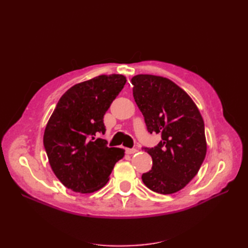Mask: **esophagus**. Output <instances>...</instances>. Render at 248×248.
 Masks as SVG:
<instances>
[{"mask_svg": "<svg viewBox=\"0 0 248 248\" xmlns=\"http://www.w3.org/2000/svg\"><path fill=\"white\" fill-rule=\"evenodd\" d=\"M137 152H138L137 149H126V153L129 154V155L134 154V153H137Z\"/></svg>", "mask_w": 248, "mask_h": 248, "instance_id": "1", "label": "esophagus"}]
</instances>
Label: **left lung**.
Segmentation results:
<instances>
[{"label":"left lung","instance_id":"left-lung-1","mask_svg":"<svg viewBox=\"0 0 248 248\" xmlns=\"http://www.w3.org/2000/svg\"><path fill=\"white\" fill-rule=\"evenodd\" d=\"M131 82L148 131L161 134L156 147L144 148L153 167L141 180L154 192L175 193L191 181L205 159L204 120L190 96L170 79L138 74Z\"/></svg>","mask_w":248,"mask_h":248}]
</instances>
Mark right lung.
Masks as SVG:
<instances>
[{"label":"right lung","instance_id":"add662e5","mask_svg":"<svg viewBox=\"0 0 248 248\" xmlns=\"http://www.w3.org/2000/svg\"><path fill=\"white\" fill-rule=\"evenodd\" d=\"M126 84L122 74L96 77L64 93L46 124L44 148L52 171L74 192L91 193L108 183L125 150L96 138L106 132L103 116Z\"/></svg>","mask_w":248,"mask_h":248}]
</instances>
